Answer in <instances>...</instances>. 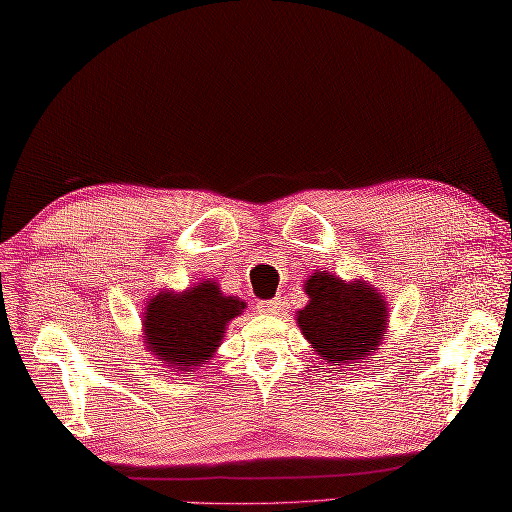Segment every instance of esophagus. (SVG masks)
I'll return each instance as SVG.
<instances>
[{"mask_svg":"<svg viewBox=\"0 0 512 512\" xmlns=\"http://www.w3.org/2000/svg\"><path fill=\"white\" fill-rule=\"evenodd\" d=\"M258 311H260V314L274 316V314H278V311H280V300H278V298L260 300V302H258Z\"/></svg>","mask_w":512,"mask_h":512,"instance_id":"34e87169","label":"esophagus"}]
</instances>
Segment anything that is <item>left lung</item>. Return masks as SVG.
Instances as JSON below:
<instances>
[{
	"instance_id": "left-lung-1",
	"label": "left lung",
	"mask_w": 512,
	"mask_h": 512,
	"mask_svg": "<svg viewBox=\"0 0 512 512\" xmlns=\"http://www.w3.org/2000/svg\"><path fill=\"white\" fill-rule=\"evenodd\" d=\"M307 307L298 311V327L325 364L367 360L387 331V302L367 280H342L325 271L307 278Z\"/></svg>"
}]
</instances>
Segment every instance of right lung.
Returning <instances> with one entry per match:
<instances>
[{
    "label": "right lung",
    "mask_w": 512,
    "mask_h": 512,
    "mask_svg": "<svg viewBox=\"0 0 512 512\" xmlns=\"http://www.w3.org/2000/svg\"><path fill=\"white\" fill-rule=\"evenodd\" d=\"M245 302L225 296L214 280L181 294L161 291L143 311V342L172 371H192L214 358L227 322L243 314Z\"/></svg>",
    "instance_id": "obj_1"
}]
</instances>
